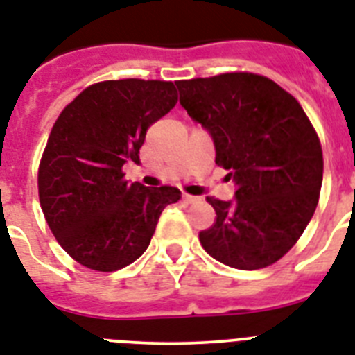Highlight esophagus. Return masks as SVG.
Segmentation results:
<instances>
[{"mask_svg": "<svg viewBox=\"0 0 355 355\" xmlns=\"http://www.w3.org/2000/svg\"><path fill=\"white\" fill-rule=\"evenodd\" d=\"M183 201L184 203H198L199 198H196V196H190V194H183Z\"/></svg>", "mask_w": 355, "mask_h": 355, "instance_id": "obj_1", "label": "esophagus"}]
</instances>
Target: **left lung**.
I'll use <instances>...</instances> for the list:
<instances>
[{
    "instance_id": "1",
    "label": "left lung",
    "mask_w": 355,
    "mask_h": 355,
    "mask_svg": "<svg viewBox=\"0 0 355 355\" xmlns=\"http://www.w3.org/2000/svg\"><path fill=\"white\" fill-rule=\"evenodd\" d=\"M180 103L214 139L236 201L207 198L216 221L201 247L223 265L257 270L294 247L312 219L323 150L300 101L265 76L227 72L175 81Z\"/></svg>"
}]
</instances>
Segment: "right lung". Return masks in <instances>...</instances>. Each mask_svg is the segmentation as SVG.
<instances>
[{"instance_id":"obj_1","label":"right lung","mask_w":355,"mask_h":355,"mask_svg":"<svg viewBox=\"0 0 355 355\" xmlns=\"http://www.w3.org/2000/svg\"><path fill=\"white\" fill-rule=\"evenodd\" d=\"M178 103L172 81L108 79L78 94L55 119L37 168L49 228L79 265L114 272L150 245L159 216L175 203V187L145 189L125 180L139 159L146 130Z\"/></svg>"}]
</instances>
